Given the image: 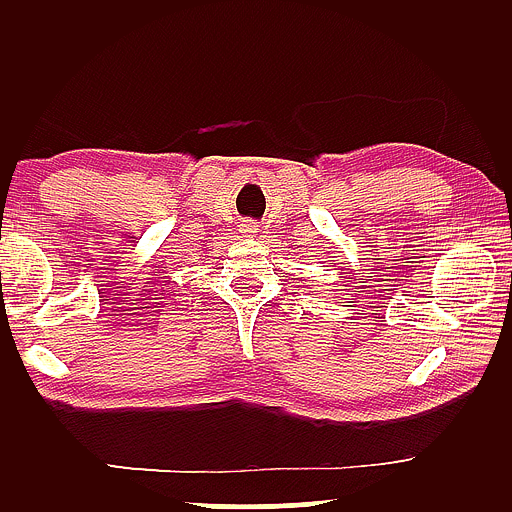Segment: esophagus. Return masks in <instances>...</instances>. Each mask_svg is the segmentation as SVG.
I'll return each mask as SVG.
<instances>
[{
    "mask_svg": "<svg viewBox=\"0 0 512 512\" xmlns=\"http://www.w3.org/2000/svg\"><path fill=\"white\" fill-rule=\"evenodd\" d=\"M241 232H243V234H255L257 229H255L253 222H243V225H241Z\"/></svg>",
    "mask_w": 512,
    "mask_h": 512,
    "instance_id": "obj_1",
    "label": "esophagus"
}]
</instances>
